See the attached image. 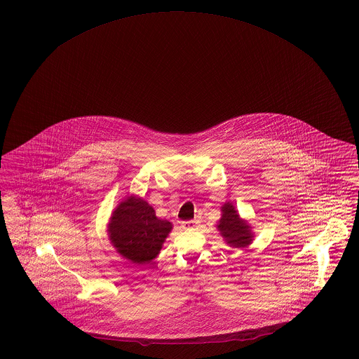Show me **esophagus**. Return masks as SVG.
<instances>
[{
  "label": "esophagus",
  "mask_w": 359,
  "mask_h": 359,
  "mask_svg": "<svg viewBox=\"0 0 359 359\" xmlns=\"http://www.w3.org/2000/svg\"><path fill=\"white\" fill-rule=\"evenodd\" d=\"M182 226H183V229H187V230L197 228V221H194V219H191V221H183V222H182Z\"/></svg>",
  "instance_id": "34e87169"
}]
</instances>
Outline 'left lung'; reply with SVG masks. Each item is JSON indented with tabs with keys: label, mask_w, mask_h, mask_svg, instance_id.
Wrapping results in <instances>:
<instances>
[{
	"label": "left lung",
	"mask_w": 359,
	"mask_h": 359,
	"mask_svg": "<svg viewBox=\"0 0 359 359\" xmlns=\"http://www.w3.org/2000/svg\"><path fill=\"white\" fill-rule=\"evenodd\" d=\"M221 212L222 217L218 222L217 229L226 243L233 248L249 246L254 238L250 225H248L245 219L239 217L238 212L230 203L224 204Z\"/></svg>",
	"instance_id": "obj_1"
}]
</instances>
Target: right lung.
I'll use <instances>...</instances> for the list:
<instances>
[{
  "label": "right lung",
  "mask_w": 359,
  "mask_h": 359,
  "mask_svg": "<svg viewBox=\"0 0 359 359\" xmlns=\"http://www.w3.org/2000/svg\"><path fill=\"white\" fill-rule=\"evenodd\" d=\"M172 224L155 216L141 197L129 196L114 209L109 222V239L117 252L134 264H147L156 258Z\"/></svg>",
  "instance_id": "add662e5"
}]
</instances>
